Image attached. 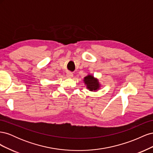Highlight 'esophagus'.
<instances>
[{
    "label": "esophagus",
    "instance_id": "esophagus-1",
    "mask_svg": "<svg viewBox=\"0 0 153 153\" xmlns=\"http://www.w3.org/2000/svg\"><path fill=\"white\" fill-rule=\"evenodd\" d=\"M66 76L68 78H72L73 76V73L71 72H68L66 73Z\"/></svg>",
    "mask_w": 153,
    "mask_h": 153
}]
</instances>
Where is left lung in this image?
I'll list each match as a JSON object with an SVG mask.
<instances>
[{
  "instance_id": "left-lung-1",
  "label": "left lung",
  "mask_w": 153,
  "mask_h": 153,
  "mask_svg": "<svg viewBox=\"0 0 153 153\" xmlns=\"http://www.w3.org/2000/svg\"><path fill=\"white\" fill-rule=\"evenodd\" d=\"M84 82L86 85L87 89L90 91L96 92L100 89L101 85L100 84L98 79L94 78V76L92 75L89 74V75L85 76L84 78Z\"/></svg>"
}]
</instances>
